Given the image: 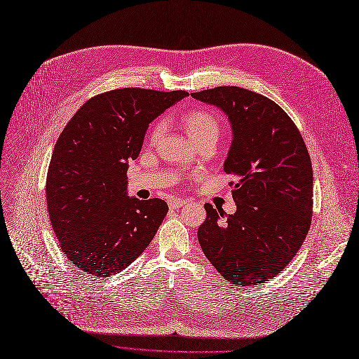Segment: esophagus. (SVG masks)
Listing matches in <instances>:
<instances>
[{
    "label": "esophagus",
    "mask_w": 359,
    "mask_h": 359,
    "mask_svg": "<svg viewBox=\"0 0 359 359\" xmlns=\"http://www.w3.org/2000/svg\"><path fill=\"white\" fill-rule=\"evenodd\" d=\"M185 204H187V200H181V198H170L168 201V206L170 209H180V208L185 206Z\"/></svg>",
    "instance_id": "1"
}]
</instances>
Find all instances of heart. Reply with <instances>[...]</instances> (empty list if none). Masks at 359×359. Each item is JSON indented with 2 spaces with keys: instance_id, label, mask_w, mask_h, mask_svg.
Wrapping results in <instances>:
<instances>
[{
  "instance_id": "1",
  "label": "heart",
  "mask_w": 359,
  "mask_h": 359,
  "mask_svg": "<svg viewBox=\"0 0 359 359\" xmlns=\"http://www.w3.org/2000/svg\"><path fill=\"white\" fill-rule=\"evenodd\" d=\"M181 123L187 134L190 135V139L197 144L208 140H212L216 143L219 137L220 126H219L217 118L208 111H191L189 114H185L181 119ZM163 130H165V124L163 121H159L151 130L150 140L156 142L163 134Z\"/></svg>"
}]
</instances>
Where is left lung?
Segmentation results:
<instances>
[{
  "instance_id": "obj_1",
  "label": "left lung",
  "mask_w": 359,
  "mask_h": 359,
  "mask_svg": "<svg viewBox=\"0 0 359 359\" xmlns=\"http://www.w3.org/2000/svg\"><path fill=\"white\" fill-rule=\"evenodd\" d=\"M228 116L232 142L224 163L238 178L236 212L206 203L200 247L232 285H262L294 259L313 216V168L297 126L275 102L255 92L219 86L191 93Z\"/></svg>"
}]
</instances>
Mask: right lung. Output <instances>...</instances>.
Instances as JSON below:
<instances>
[{
	"mask_svg": "<svg viewBox=\"0 0 359 359\" xmlns=\"http://www.w3.org/2000/svg\"><path fill=\"white\" fill-rule=\"evenodd\" d=\"M185 90L116 89L89 99L62 130L46 177V204L62 252L80 270L111 276L156 235L168 204L127 191L149 124Z\"/></svg>",
	"mask_w": 359,
	"mask_h": 359,
	"instance_id": "right-lung-1",
	"label": "right lung"
}]
</instances>
